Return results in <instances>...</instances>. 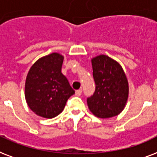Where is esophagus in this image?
<instances>
[{
    "label": "esophagus",
    "mask_w": 157,
    "mask_h": 157,
    "mask_svg": "<svg viewBox=\"0 0 157 157\" xmlns=\"http://www.w3.org/2000/svg\"><path fill=\"white\" fill-rule=\"evenodd\" d=\"M81 94H82V90H81V89L77 90V91L75 92V95H76V96H80Z\"/></svg>",
    "instance_id": "1"
}]
</instances>
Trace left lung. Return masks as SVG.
<instances>
[{
	"mask_svg": "<svg viewBox=\"0 0 157 157\" xmlns=\"http://www.w3.org/2000/svg\"><path fill=\"white\" fill-rule=\"evenodd\" d=\"M96 89L87 98L90 111L98 118L116 116L124 110L128 97V82L121 65L110 57L100 55L92 59Z\"/></svg>",
	"mask_w": 157,
	"mask_h": 157,
	"instance_id": "left-lung-1",
	"label": "left lung"
}]
</instances>
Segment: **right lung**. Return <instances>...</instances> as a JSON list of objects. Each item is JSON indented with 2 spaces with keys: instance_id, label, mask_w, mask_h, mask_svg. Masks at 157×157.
Returning <instances> with one entry per match:
<instances>
[{
  "instance_id": "1",
  "label": "right lung",
  "mask_w": 157,
  "mask_h": 157,
  "mask_svg": "<svg viewBox=\"0 0 157 157\" xmlns=\"http://www.w3.org/2000/svg\"><path fill=\"white\" fill-rule=\"evenodd\" d=\"M63 60V56L54 52L37 59L28 73L25 99L36 115L47 119L56 117L75 94V90L61 73Z\"/></svg>"
}]
</instances>
